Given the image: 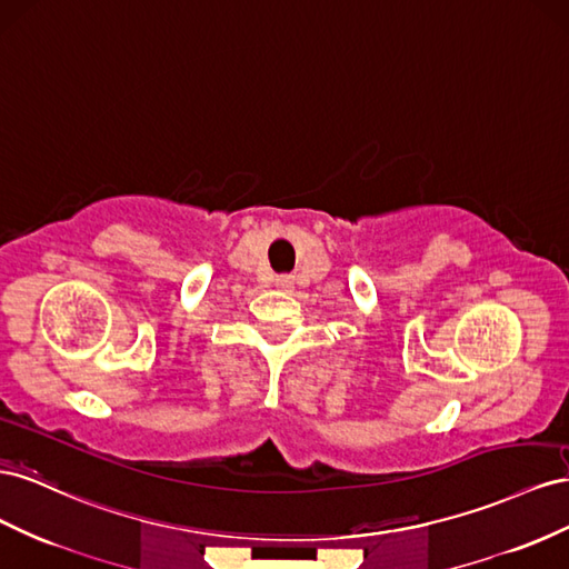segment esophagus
Masks as SVG:
<instances>
[{
  "label": "esophagus",
  "mask_w": 569,
  "mask_h": 569,
  "mask_svg": "<svg viewBox=\"0 0 569 569\" xmlns=\"http://www.w3.org/2000/svg\"><path fill=\"white\" fill-rule=\"evenodd\" d=\"M293 283H296V279L290 273H281V276H276V279H273V286L281 288V290L293 288Z\"/></svg>",
  "instance_id": "obj_1"
}]
</instances>
